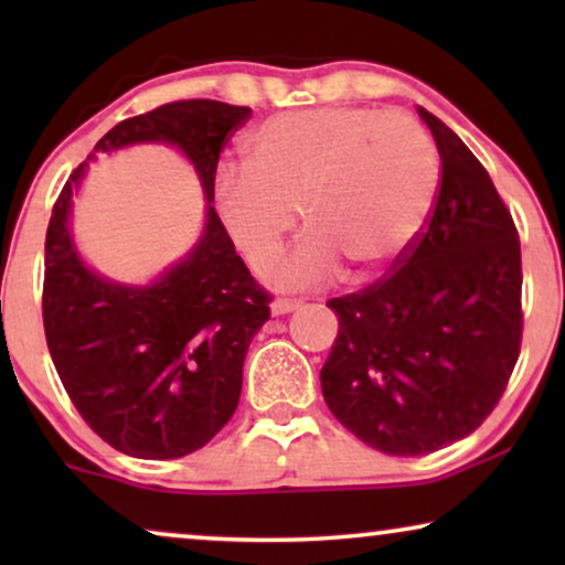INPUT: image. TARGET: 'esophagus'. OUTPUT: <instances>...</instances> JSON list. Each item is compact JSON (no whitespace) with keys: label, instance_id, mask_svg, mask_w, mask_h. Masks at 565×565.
Returning <instances> with one entry per match:
<instances>
[{"label":"esophagus","instance_id":"1","mask_svg":"<svg viewBox=\"0 0 565 565\" xmlns=\"http://www.w3.org/2000/svg\"><path fill=\"white\" fill-rule=\"evenodd\" d=\"M298 306H300V300H296V298H275L269 308H273V316H282V313L296 311Z\"/></svg>","mask_w":565,"mask_h":565}]
</instances>
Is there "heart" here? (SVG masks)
<instances>
[{"label": "heart", "mask_w": 565, "mask_h": 565, "mask_svg": "<svg viewBox=\"0 0 565 565\" xmlns=\"http://www.w3.org/2000/svg\"><path fill=\"white\" fill-rule=\"evenodd\" d=\"M439 161L427 130L375 107L275 115L246 141V172H223L215 213L231 244L259 269L280 252L296 213L311 234L267 269L285 288H308L352 265L358 277L396 267L427 228Z\"/></svg>", "instance_id": "b5f03b06"}]
</instances>
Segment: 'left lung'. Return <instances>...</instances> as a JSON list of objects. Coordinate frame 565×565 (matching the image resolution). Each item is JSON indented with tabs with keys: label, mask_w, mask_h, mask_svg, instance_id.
<instances>
[{
	"label": "left lung",
	"mask_w": 565,
	"mask_h": 565,
	"mask_svg": "<svg viewBox=\"0 0 565 565\" xmlns=\"http://www.w3.org/2000/svg\"><path fill=\"white\" fill-rule=\"evenodd\" d=\"M443 180L429 223L388 275L331 298L339 334L321 391L331 414L388 455H427L497 408L522 344V252L473 151L419 107Z\"/></svg>",
	"instance_id": "8db88e82"
}]
</instances>
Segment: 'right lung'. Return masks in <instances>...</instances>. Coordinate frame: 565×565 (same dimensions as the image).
Here are the masks:
<instances>
[{
    "instance_id": "1",
    "label": "right lung",
    "mask_w": 565,
    "mask_h": 565,
    "mask_svg": "<svg viewBox=\"0 0 565 565\" xmlns=\"http://www.w3.org/2000/svg\"><path fill=\"white\" fill-rule=\"evenodd\" d=\"M249 115L218 99H177L118 122L89 153L172 143L195 167L207 200L203 236L151 285L105 280L76 254L68 215L87 161L53 205L43 277L51 360L82 419L134 458H182L226 427L242 396L246 350L269 319L273 298L211 205L223 146Z\"/></svg>"
}]
</instances>
